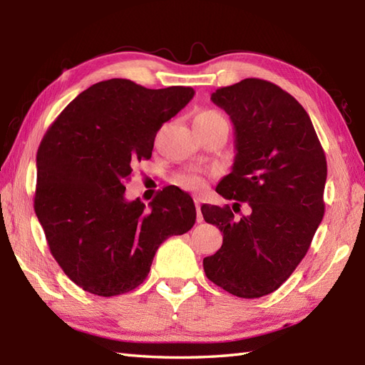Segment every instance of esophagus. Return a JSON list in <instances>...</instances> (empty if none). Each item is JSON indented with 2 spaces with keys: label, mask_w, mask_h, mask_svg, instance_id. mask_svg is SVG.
I'll return each mask as SVG.
<instances>
[{
  "label": "esophagus",
  "mask_w": 365,
  "mask_h": 365,
  "mask_svg": "<svg viewBox=\"0 0 365 365\" xmlns=\"http://www.w3.org/2000/svg\"><path fill=\"white\" fill-rule=\"evenodd\" d=\"M195 204H196V212H197L196 220H197V222H202L204 221V216H202V212H200V204H202V199L195 197Z\"/></svg>",
  "instance_id": "34e87169"
}]
</instances>
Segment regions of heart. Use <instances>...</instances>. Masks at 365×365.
Returning <instances> with one entry per match:
<instances>
[{
  "instance_id": "heart-1",
  "label": "heart",
  "mask_w": 365,
  "mask_h": 365,
  "mask_svg": "<svg viewBox=\"0 0 365 365\" xmlns=\"http://www.w3.org/2000/svg\"><path fill=\"white\" fill-rule=\"evenodd\" d=\"M212 120H224L222 115L220 113H216L213 110H204L195 115V123H202V122H212ZM175 182L178 187H182L185 190H200L204 188L205 185V177L202 174L196 173V170H185V173H180L177 175Z\"/></svg>"
}]
</instances>
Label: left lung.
Segmentation results:
<instances>
[{
    "label": "left lung",
    "instance_id": "obj_1",
    "mask_svg": "<svg viewBox=\"0 0 365 365\" xmlns=\"http://www.w3.org/2000/svg\"><path fill=\"white\" fill-rule=\"evenodd\" d=\"M212 102L230 115L237 150L216 192L251 213L235 220L229 205L200 207L222 232L204 271L235 297L260 298L290 277L311 246L324 215L327 157L304 108L273 83L246 78L216 89Z\"/></svg>",
    "mask_w": 365,
    "mask_h": 365
}]
</instances>
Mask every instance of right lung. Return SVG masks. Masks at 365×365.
I'll list each match as a JSON object with an SVG mask.
<instances>
[{
	"mask_svg": "<svg viewBox=\"0 0 365 365\" xmlns=\"http://www.w3.org/2000/svg\"><path fill=\"white\" fill-rule=\"evenodd\" d=\"M192 96L185 86L100 81L46 130L37 150L34 210L54 260L83 290L115 297L136 289L160 245L195 226V202L174 185L149 208L123 196L133 166L152 157L157 131Z\"/></svg>",
	"mask_w": 365,
	"mask_h": 365,
	"instance_id": "add662e5",
	"label": "right lung"
}]
</instances>
